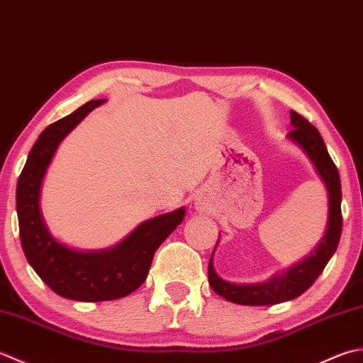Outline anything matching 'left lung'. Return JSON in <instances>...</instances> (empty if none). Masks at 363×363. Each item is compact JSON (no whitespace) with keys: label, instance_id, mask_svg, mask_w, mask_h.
<instances>
[{"label":"left lung","instance_id":"8db88e82","mask_svg":"<svg viewBox=\"0 0 363 363\" xmlns=\"http://www.w3.org/2000/svg\"><path fill=\"white\" fill-rule=\"evenodd\" d=\"M293 128L288 138L302 147L308 158L312 160L316 172L320 174L328 188L329 196V220L328 230L323 236L320 246L304 262L298 263L285 272H280L264 284L240 285L230 284L220 279L213 268V255L208 263V282L214 293L223 296L227 301L241 306H272L298 298L313 285L318 276L326 268L330 257L337 250L340 235H342V184H340L338 169L332 161L326 144L312 123L306 117L291 111Z\"/></svg>","mask_w":363,"mask_h":363}]
</instances>
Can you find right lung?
I'll return each mask as SVG.
<instances>
[{
  "label": "right lung",
  "instance_id": "1",
  "mask_svg": "<svg viewBox=\"0 0 363 363\" xmlns=\"http://www.w3.org/2000/svg\"><path fill=\"white\" fill-rule=\"evenodd\" d=\"M103 101H87L48 125L29 152L17 183L20 241L26 260L56 294L83 302L113 301L138 290L149 274L160 244L184 218V208H179L145 220L116 247L100 252L70 249L50 235L39 208L43 175L59 143Z\"/></svg>",
  "mask_w": 363,
  "mask_h": 363
}]
</instances>
